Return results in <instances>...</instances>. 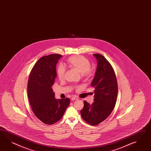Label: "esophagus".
<instances>
[{
    "label": "esophagus",
    "mask_w": 151,
    "mask_h": 151,
    "mask_svg": "<svg viewBox=\"0 0 151 151\" xmlns=\"http://www.w3.org/2000/svg\"><path fill=\"white\" fill-rule=\"evenodd\" d=\"M71 99L72 101H74V100H76L78 99H77V98H75V97H72Z\"/></svg>",
    "instance_id": "obj_1"
}]
</instances>
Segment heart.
<instances>
[{
	"mask_svg": "<svg viewBox=\"0 0 151 151\" xmlns=\"http://www.w3.org/2000/svg\"><path fill=\"white\" fill-rule=\"evenodd\" d=\"M67 64L70 68L82 74V76L87 79L89 78L93 75V72L90 69V62L85 57L81 55L72 56L68 59ZM65 72V67L63 65H60L58 67L57 71V76L60 80L64 78Z\"/></svg>",
	"mask_w": 151,
	"mask_h": 151,
	"instance_id": "1",
	"label": "heart"
}]
</instances>
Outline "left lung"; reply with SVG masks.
Instances as JSON below:
<instances>
[{"instance_id":"1","label":"left lung","mask_w":151,"mask_h":151,"mask_svg":"<svg viewBox=\"0 0 151 151\" xmlns=\"http://www.w3.org/2000/svg\"><path fill=\"white\" fill-rule=\"evenodd\" d=\"M97 67L91 86L95 89L94 102L84 101L81 115L89 124L96 125L106 119L116 105L118 93L117 79L114 70L106 59L100 54H94Z\"/></svg>"}]
</instances>
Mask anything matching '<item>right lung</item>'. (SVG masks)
Listing matches in <instances>:
<instances>
[{
  "instance_id": "obj_1",
  "label": "right lung",
  "mask_w": 151,
  "mask_h": 151,
  "mask_svg": "<svg viewBox=\"0 0 151 151\" xmlns=\"http://www.w3.org/2000/svg\"><path fill=\"white\" fill-rule=\"evenodd\" d=\"M62 55L53 54L42 57L33 66L28 79L27 93L34 114L46 124L59 121L70 104L69 98L57 99L52 86L57 77L56 65Z\"/></svg>"
}]
</instances>
